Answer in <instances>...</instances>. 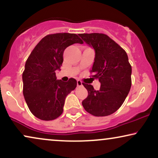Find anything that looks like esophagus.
I'll return each instance as SVG.
<instances>
[{
  "mask_svg": "<svg viewBox=\"0 0 158 158\" xmlns=\"http://www.w3.org/2000/svg\"><path fill=\"white\" fill-rule=\"evenodd\" d=\"M82 86V82L80 80H77V87H81Z\"/></svg>",
  "mask_w": 158,
  "mask_h": 158,
  "instance_id": "obj_1",
  "label": "esophagus"
}]
</instances>
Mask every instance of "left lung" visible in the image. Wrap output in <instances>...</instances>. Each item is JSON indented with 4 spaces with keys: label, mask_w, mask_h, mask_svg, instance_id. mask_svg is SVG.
<instances>
[{
    "label": "left lung",
    "mask_w": 158,
    "mask_h": 158,
    "mask_svg": "<svg viewBox=\"0 0 158 158\" xmlns=\"http://www.w3.org/2000/svg\"><path fill=\"white\" fill-rule=\"evenodd\" d=\"M83 41L95 50L91 72L101 82L99 90L83 83L88 95L82 101L87 112L104 117L119 109L131 87L132 69L127 55L120 46L103 33H81Z\"/></svg>",
    "instance_id": "obj_1"
}]
</instances>
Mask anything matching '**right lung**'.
<instances>
[{"label":"right lung","instance_id":"1","mask_svg":"<svg viewBox=\"0 0 158 158\" xmlns=\"http://www.w3.org/2000/svg\"><path fill=\"white\" fill-rule=\"evenodd\" d=\"M73 44H83L74 33L46 35L35 46L25 63L23 73V95L30 111L42 120H53L62 114L65 98L77 87L73 78L58 80L63 52Z\"/></svg>","mask_w":158,"mask_h":158}]
</instances>
